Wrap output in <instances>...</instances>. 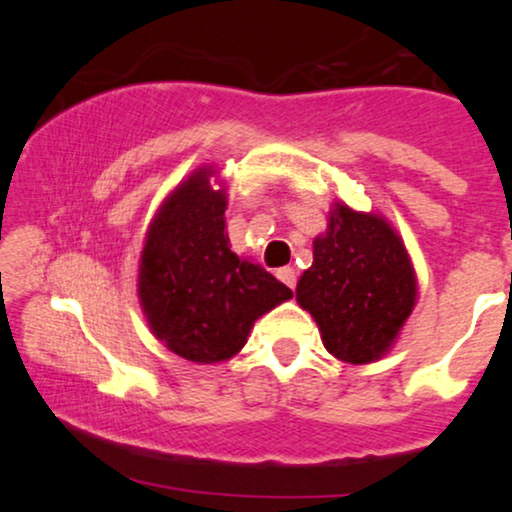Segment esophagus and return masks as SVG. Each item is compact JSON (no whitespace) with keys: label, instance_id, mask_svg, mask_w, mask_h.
I'll return each mask as SVG.
<instances>
[{"label":"esophagus","instance_id":"1","mask_svg":"<svg viewBox=\"0 0 512 512\" xmlns=\"http://www.w3.org/2000/svg\"><path fill=\"white\" fill-rule=\"evenodd\" d=\"M277 277L282 279V282L289 286V289H296V282H298V275H296V270L293 268H279L277 270Z\"/></svg>","mask_w":512,"mask_h":512}]
</instances>
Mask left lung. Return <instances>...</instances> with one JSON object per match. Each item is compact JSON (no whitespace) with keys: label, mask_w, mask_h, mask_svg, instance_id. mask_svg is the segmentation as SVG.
<instances>
[{"label":"left lung","mask_w":512,"mask_h":512,"mask_svg":"<svg viewBox=\"0 0 512 512\" xmlns=\"http://www.w3.org/2000/svg\"><path fill=\"white\" fill-rule=\"evenodd\" d=\"M312 256L296 300L317 321L324 347L352 366L380 361L417 303L415 265L403 237L382 214L335 200Z\"/></svg>","instance_id":"obj_1"}]
</instances>
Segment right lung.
Wrapping results in <instances>:
<instances>
[{
	"label": "right lung",
	"instance_id": "right-lung-1",
	"mask_svg": "<svg viewBox=\"0 0 512 512\" xmlns=\"http://www.w3.org/2000/svg\"><path fill=\"white\" fill-rule=\"evenodd\" d=\"M212 165L167 193L146 230L137 296L151 333L181 359L221 363L247 345L254 321L293 298L251 258L230 251L228 191Z\"/></svg>",
	"mask_w": 512,
	"mask_h": 512
}]
</instances>
